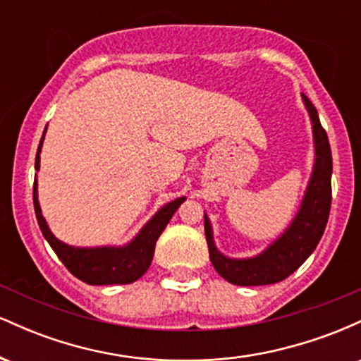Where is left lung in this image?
I'll return each mask as SVG.
<instances>
[{
    "label": "left lung",
    "instance_id": "left-lung-1",
    "mask_svg": "<svg viewBox=\"0 0 361 361\" xmlns=\"http://www.w3.org/2000/svg\"><path fill=\"white\" fill-rule=\"evenodd\" d=\"M302 100H304L310 122H312L316 159H314L312 175H310L307 190L302 198L299 212L285 229V233L279 239H275L263 252L252 256V258H227L215 247L212 226H210L207 214H204L210 261L219 275L233 285L255 287V285H270L285 280L312 255L324 234L331 210L333 156H331L329 140L321 126L316 106L310 103L305 94H302Z\"/></svg>",
    "mask_w": 361,
    "mask_h": 361
}]
</instances>
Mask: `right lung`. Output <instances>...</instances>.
<instances>
[{
	"instance_id": "right-lung-1",
	"label": "right lung",
	"mask_w": 361,
	"mask_h": 361,
	"mask_svg": "<svg viewBox=\"0 0 361 361\" xmlns=\"http://www.w3.org/2000/svg\"><path fill=\"white\" fill-rule=\"evenodd\" d=\"M47 130V127H45ZM40 139L39 149L35 156V169L40 168V151H42L44 135ZM185 202V197L176 198L163 205L154 214L139 234L126 246H98V247H76L59 241L51 233L47 222H45L42 210H40L39 197H37V178L34 181V207L37 221L44 238L51 244V247L59 256L64 267L73 273L76 279L88 285H126L139 280L151 267L152 256H154L156 241L164 227L168 226L169 219L175 215L178 207Z\"/></svg>"
}]
</instances>
